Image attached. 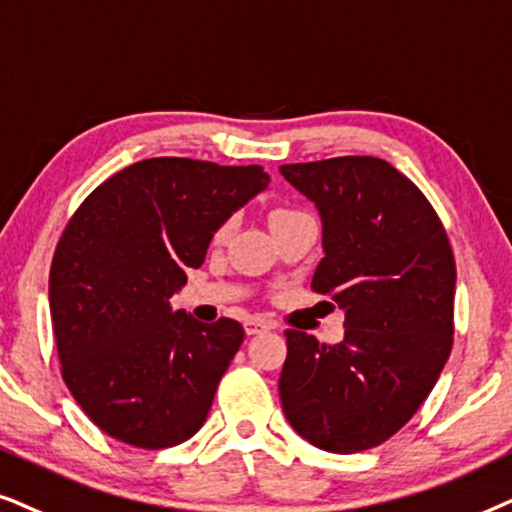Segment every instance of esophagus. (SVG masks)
<instances>
[{
  "label": "esophagus",
  "mask_w": 512,
  "mask_h": 512,
  "mask_svg": "<svg viewBox=\"0 0 512 512\" xmlns=\"http://www.w3.org/2000/svg\"><path fill=\"white\" fill-rule=\"evenodd\" d=\"M243 327H245V335H260V332H267L271 325L262 318H248L243 323Z\"/></svg>",
  "instance_id": "obj_1"
}]
</instances>
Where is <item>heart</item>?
Instances as JSON below:
<instances>
[{"label": "heart", "instance_id": "heart-1", "mask_svg": "<svg viewBox=\"0 0 512 512\" xmlns=\"http://www.w3.org/2000/svg\"><path fill=\"white\" fill-rule=\"evenodd\" d=\"M290 213H295V210H285V208L274 210V215H271V220H276V217H283V215H290Z\"/></svg>", "mask_w": 512, "mask_h": 512}]
</instances>
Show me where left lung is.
<instances>
[{
    "label": "left lung",
    "mask_w": 512,
    "mask_h": 512,
    "mask_svg": "<svg viewBox=\"0 0 512 512\" xmlns=\"http://www.w3.org/2000/svg\"><path fill=\"white\" fill-rule=\"evenodd\" d=\"M281 175L323 224L311 288L344 309V339L288 330L278 393L290 426L325 452L353 454L398 433L452 351L456 264L419 187L374 156L290 163Z\"/></svg>",
    "instance_id": "obj_1"
}]
</instances>
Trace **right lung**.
I'll list each match as a JSON object with an SVG mask.
<instances>
[{"label":"right lung","instance_id":"obj_1","mask_svg":"<svg viewBox=\"0 0 512 512\" xmlns=\"http://www.w3.org/2000/svg\"><path fill=\"white\" fill-rule=\"evenodd\" d=\"M262 166L138 161L81 203L60 236L49 306L63 379L86 417L126 445L192 438L243 342L238 320L173 311L213 234L264 192Z\"/></svg>","mask_w":512,"mask_h":512}]
</instances>
